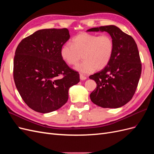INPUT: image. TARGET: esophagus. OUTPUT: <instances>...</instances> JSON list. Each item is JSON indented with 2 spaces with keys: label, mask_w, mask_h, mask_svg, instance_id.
<instances>
[{
  "label": "esophagus",
  "mask_w": 154,
  "mask_h": 154,
  "mask_svg": "<svg viewBox=\"0 0 154 154\" xmlns=\"http://www.w3.org/2000/svg\"><path fill=\"white\" fill-rule=\"evenodd\" d=\"M80 80H85L86 79H87V78L85 77V76H84L83 75H82V74H80Z\"/></svg>",
  "instance_id": "34e87169"
}]
</instances>
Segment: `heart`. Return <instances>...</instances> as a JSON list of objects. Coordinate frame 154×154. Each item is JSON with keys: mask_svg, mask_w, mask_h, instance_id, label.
Here are the masks:
<instances>
[{"mask_svg": "<svg viewBox=\"0 0 154 154\" xmlns=\"http://www.w3.org/2000/svg\"><path fill=\"white\" fill-rule=\"evenodd\" d=\"M114 49V41L109 35L82 32L74 37L72 44L62 46L60 55L69 66L77 64L82 55L84 60L74 69L82 74H88L104 69L110 62Z\"/></svg>", "mask_w": 154, "mask_h": 154, "instance_id": "b5f03b06", "label": "heart"}]
</instances>
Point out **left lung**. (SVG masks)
<instances>
[{
	"label": "left lung",
	"instance_id": "obj_1",
	"mask_svg": "<svg viewBox=\"0 0 154 154\" xmlns=\"http://www.w3.org/2000/svg\"><path fill=\"white\" fill-rule=\"evenodd\" d=\"M88 32L106 31L114 44L112 57L101 71L89 76L97 84L91 92V101L103 108L117 109L132 98L141 74L137 46L131 36L114 25L93 27Z\"/></svg>",
	"mask_w": 154,
	"mask_h": 154
}]
</instances>
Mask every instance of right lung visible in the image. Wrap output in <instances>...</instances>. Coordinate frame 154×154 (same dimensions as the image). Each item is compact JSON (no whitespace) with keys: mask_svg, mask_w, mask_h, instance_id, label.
I'll return each instance as SVG.
<instances>
[{"mask_svg":"<svg viewBox=\"0 0 154 154\" xmlns=\"http://www.w3.org/2000/svg\"><path fill=\"white\" fill-rule=\"evenodd\" d=\"M69 30L44 29L23 39L13 62V78L22 100L40 113L58 110L66 103L71 87L80 82L78 72L60 55L69 39Z\"/></svg>","mask_w":154,"mask_h":154,"instance_id":"1","label":"right lung"}]
</instances>
